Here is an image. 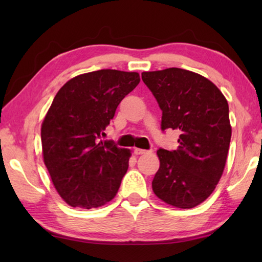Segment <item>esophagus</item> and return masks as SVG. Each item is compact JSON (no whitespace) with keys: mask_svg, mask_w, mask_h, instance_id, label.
Listing matches in <instances>:
<instances>
[{"mask_svg":"<svg viewBox=\"0 0 262 262\" xmlns=\"http://www.w3.org/2000/svg\"><path fill=\"white\" fill-rule=\"evenodd\" d=\"M134 152H135V155H143V154H147L148 151H147V150H144V149L135 148V149H134Z\"/></svg>","mask_w":262,"mask_h":262,"instance_id":"obj_1","label":"esophagus"}]
</instances>
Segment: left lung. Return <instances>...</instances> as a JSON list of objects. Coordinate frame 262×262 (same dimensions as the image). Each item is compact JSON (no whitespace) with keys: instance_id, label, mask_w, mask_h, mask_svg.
<instances>
[{"instance_id":"1","label":"left lung","mask_w":262,"mask_h":262,"mask_svg":"<svg viewBox=\"0 0 262 262\" xmlns=\"http://www.w3.org/2000/svg\"><path fill=\"white\" fill-rule=\"evenodd\" d=\"M142 81L162 110V130L180 132L177 150H157L154 193L170 206L196 207L223 174L231 140L228 101L209 79L181 68L144 72Z\"/></svg>"}]
</instances>
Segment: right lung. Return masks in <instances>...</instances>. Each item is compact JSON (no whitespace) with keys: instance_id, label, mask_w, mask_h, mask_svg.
Segmentation results:
<instances>
[{"instance_id":"obj_1","label":"right lung","mask_w":262,"mask_h":262,"mask_svg":"<svg viewBox=\"0 0 262 262\" xmlns=\"http://www.w3.org/2000/svg\"><path fill=\"white\" fill-rule=\"evenodd\" d=\"M139 83L137 73L101 69L72 78L53 99L41 125L43 162L69 206L98 208L117 195L130 150L99 139Z\"/></svg>"}]
</instances>
